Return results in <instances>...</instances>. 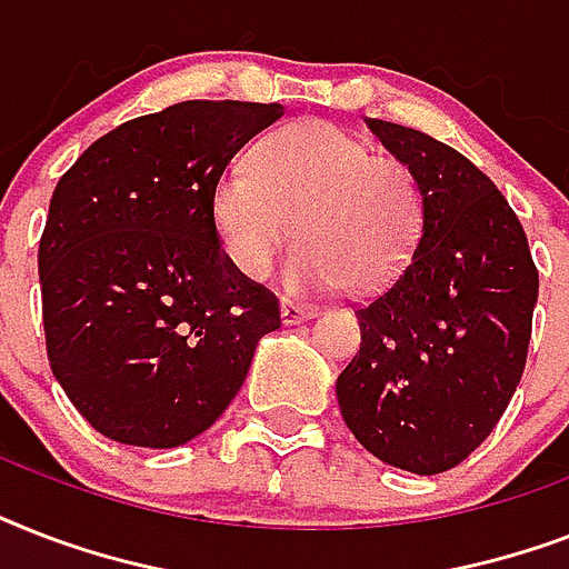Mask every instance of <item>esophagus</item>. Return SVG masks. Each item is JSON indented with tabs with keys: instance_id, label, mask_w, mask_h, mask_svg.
<instances>
[{
	"instance_id": "obj_1",
	"label": "esophagus",
	"mask_w": 569,
	"mask_h": 569,
	"mask_svg": "<svg viewBox=\"0 0 569 569\" xmlns=\"http://www.w3.org/2000/svg\"><path fill=\"white\" fill-rule=\"evenodd\" d=\"M312 316H316L312 307H301V303H292V301L280 303V321H283V325H298V321L312 319Z\"/></svg>"
}]
</instances>
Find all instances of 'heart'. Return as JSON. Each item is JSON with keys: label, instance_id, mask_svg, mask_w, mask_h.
<instances>
[{"label": "heart", "instance_id": "obj_1", "mask_svg": "<svg viewBox=\"0 0 569 569\" xmlns=\"http://www.w3.org/2000/svg\"><path fill=\"white\" fill-rule=\"evenodd\" d=\"M212 227L223 257L262 280L289 248L295 292L351 286L383 292L398 280L422 232V189L396 156L333 120H298L257 147L253 168H230L212 189Z\"/></svg>", "mask_w": 569, "mask_h": 569}]
</instances>
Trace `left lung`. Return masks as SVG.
Listing matches in <instances>:
<instances>
[{"mask_svg":"<svg viewBox=\"0 0 569 569\" xmlns=\"http://www.w3.org/2000/svg\"><path fill=\"white\" fill-rule=\"evenodd\" d=\"M422 189V232L392 286L357 310L360 351L337 378L342 419L389 467L437 476L502 419L526 369L538 268L502 191L419 129L366 120Z\"/></svg>","mask_w":569,"mask_h":569,"instance_id":"obj_1","label":"left lung"}]
</instances>
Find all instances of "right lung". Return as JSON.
Segmentation results:
<instances>
[{"label":"right lung","instance_id":"right-lung-1","mask_svg":"<svg viewBox=\"0 0 569 569\" xmlns=\"http://www.w3.org/2000/svg\"><path fill=\"white\" fill-rule=\"evenodd\" d=\"M280 102L189 100L97 138L58 180L38 271L52 375L109 440L173 449L248 378L280 303L223 257L212 189Z\"/></svg>","mask_w":569,"mask_h":569}]
</instances>
